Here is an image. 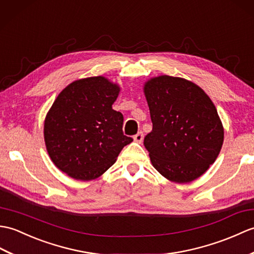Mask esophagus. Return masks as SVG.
Returning a JSON list of instances; mask_svg holds the SVG:
<instances>
[{
    "label": "esophagus",
    "mask_w": 254,
    "mask_h": 254,
    "mask_svg": "<svg viewBox=\"0 0 254 254\" xmlns=\"http://www.w3.org/2000/svg\"><path fill=\"white\" fill-rule=\"evenodd\" d=\"M133 140L136 142H138V143H141L142 140H143V133H142V131H139L137 134H134Z\"/></svg>",
    "instance_id": "obj_1"
}]
</instances>
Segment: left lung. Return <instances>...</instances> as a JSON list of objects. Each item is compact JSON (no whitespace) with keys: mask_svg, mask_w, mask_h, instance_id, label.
I'll return each mask as SVG.
<instances>
[{"mask_svg":"<svg viewBox=\"0 0 254 254\" xmlns=\"http://www.w3.org/2000/svg\"><path fill=\"white\" fill-rule=\"evenodd\" d=\"M143 91L153 124L143 141L152 165L171 182H192L222 149L224 128L215 105L199 86L179 77L151 78Z\"/></svg>","mask_w":254,"mask_h":254,"instance_id":"8db88e82","label":"left lung"}]
</instances>
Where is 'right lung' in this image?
Listing matches in <instances>:
<instances>
[{"mask_svg":"<svg viewBox=\"0 0 254 254\" xmlns=\"http://www.w3.org/2000/svg\"><path fill=\"white\" fill-rule=\"evenodd\" d=\"M120 86L105 77L68 84L44 121V141L55 166L77 180H92L114 164L132 141L123 132L124 117L112 109Z\"/></svg>","mask_w":254,"mask_h":254,"instance_id":"right-lung-1","label":"right lung"}]
</instances>
